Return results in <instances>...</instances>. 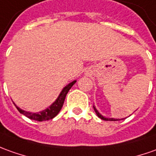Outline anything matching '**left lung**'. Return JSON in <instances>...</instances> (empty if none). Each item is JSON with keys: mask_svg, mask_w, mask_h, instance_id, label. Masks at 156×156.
I'll return each mask as SVG.
<instances>
[{"mask_svg": "<svg viewBox=\"0 0 156 156\" xmlns=\"http://www.w3.org/2000/svg\"><path fill=\"white\" fill-rule=\"evenodd\" d=\"M93 108H94V110H95V112H96V115L99 117L100 119H103V120H106V121H117V120H120V119H114V118H106V117H104L103 115H101V114L97 111V109L96 108V107L93 105Z\"/></svg>", "mask_w": 156, "mask_h": 156, "instance_id": "8db88e82", "label": "left lung"}]
</instances>
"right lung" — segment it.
Here are the masks:
<instances>
[{"instance_id":"right-lung-1","label":"right lung","mask_w":156,"mask_h":156,"mask_svg":"<svg viewBox=\"0 0 156 156\" xmlns=\"http://www.w3.org/2000/svg\"><path fill=\"white\" fill-rule=\"evenodd\" d=\"M77 81L74 80L72 83H70L69 84H67L66 86L64 87L63 90L60 93L59 96H58V98L55 100V101L43 111L38 112V113H30V112H27V111H25L23 109L20 108L19 107H17L15 105L16 108L19 110L20 114H24L27 118L30 119H34V120H37V121H45V120L51 119L55 118L56 115L59 114V112H60L62 106L64 104V101L66 96V94L68 93L70 89L73 87V85Z\"/></svg>"}]
</instances>
